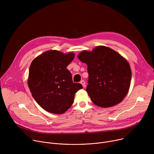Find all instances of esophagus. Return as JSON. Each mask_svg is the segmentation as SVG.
Segmentation results:
<instances>
[{
  "instance_id": "34e87169",
  "label": "esophagus",
  "mask_w": 154,
  "mask_h": 154,
  "mask_svg": "<svg viewBox=\"0 0 154 154\" xmlns=\"http://www.w3.org/2000/svg\"><path fill=\"white\" fill-rule=\"evenodd\" d=\"M80 83L82 85V86H83V88H85V86H86V85H85V81H84V80H81V81H80Z\"/></svg>"
}]
</instances>
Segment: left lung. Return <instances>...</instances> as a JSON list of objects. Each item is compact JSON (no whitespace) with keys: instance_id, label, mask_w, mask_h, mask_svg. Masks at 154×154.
<instances>
[{"instance_id":"left-lung-1","label":"left lung","mask_w":154,"mask_h":154,"mask_svg":"<svg viewBox=\"0 0 154 154\" xmlns=\"http://www.w3.org/2000/svg\"><path fill=\"white\" fill-rule=\"evenodd\" d=\"M79 59L87 64L89 77L86 91L96 105L106 108L120 103L128 93L131 71L128 61L106 46L84 51Z\"/></svg>"}]
</instances>
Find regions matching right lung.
<instances>
[{
	"label": "right lung",
	"instance_id": "obj_1",
	"mask_svg": "<svg viewBox=\"0 0 154 154\" xmlns=\"http://www.w3.org/2000/svg\"><path fill=\"white\" fill-rule=\"evenodd\" d=\"M74 54L48 51L32 62L28 86L36 102L48 112L62 114L71 106L75 93L83 86L72 82L66 69Z\"/></svg>",
	"mask_w": 154,
	"mask_h": 154
}]
</instances>
